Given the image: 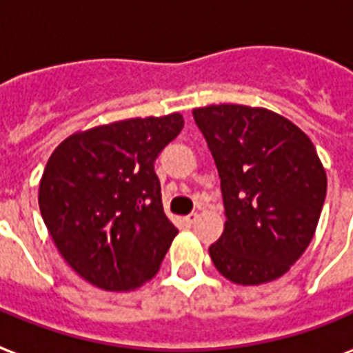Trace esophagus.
Instances as JSON below:
<instances>
[{"mask_svg":"<svg viewBox=\"0 0 353 353\" xmlns=\"http://www.w3.org/2000/svg\"><path fill=\"white\" fill-rule=\"evenodd\" d=\"M198 221V213H190V215L183 216V224L185 226H192V224Z\"/></svg>","mask_w":353,"mask_h":353,"instance_id":"1","label":"esophagus"}]
</instances>
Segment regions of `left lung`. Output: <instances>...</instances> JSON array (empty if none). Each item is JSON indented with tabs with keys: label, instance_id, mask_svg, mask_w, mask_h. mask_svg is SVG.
Instances as JSON below:
<instances>
[{
	"label": "left lung",
	"instance_id": "left-lung-1",
	"mask_svg": "<svg viewBox=\"0 0 353 353\" xmlns=\"http://www.w3.org/2000/svg\"><path fill=\"white\" fill-rule=\"evenodd\" d=\"M192 116L215 159L226 216L211 260L232 283H271L307 250L322 213L327 177L314 143L268 108L211 104Z\"/></svg>",
	"mask_w": 353,
	"mask_h": 353
}]
</instances>
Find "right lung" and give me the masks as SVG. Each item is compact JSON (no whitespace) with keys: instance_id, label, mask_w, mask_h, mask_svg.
<instances>
[{"instance_id":"obj_1","label":"right lung","mask_w":353,"mask_h":353,"mask_svg":"<svg viewBox=\"0 0 353 353\" xmlns=\"http://www.w3.org/2000/svg\"><path fill=\"white\" fill-rule=\"evenodd\" d=\"M183 116L132 117L74 132L57 145L39 187L59 254L97 288L127 292L159 271L177 228L164 215L155 159Z\"/></svg>"}]
</instances>
